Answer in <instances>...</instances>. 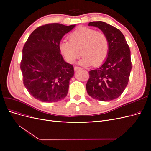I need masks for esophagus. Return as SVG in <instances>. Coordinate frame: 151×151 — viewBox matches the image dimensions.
<instances>
[{"instance_id": "34e87169", "label": "esophagus", "mask_w": 151, "mask_h": 151, "mask_svg": "<svg viewBox=\"0 0 151 151\" xmlns=\"http://www.w3.org/2000/svg\"><path fill=\"white\" fill-rule=\"evenodd\" d=\"M82 69L81 67H74V70L75 71H77V70H81Z\"/></svg>"}]
</instances>
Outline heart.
Listing matches in <instances>:
<instances>
[{
    "mask_svg": "<svg viewBox=\"0 0 151 151\" xmlns=\"http://www.w3.org/2000/svg\"><path fill=\"white\" fill-rule=\"evenodd\" d=\"M69 41L62 40L60 51L65 60L73 63L80 55L83 57L79 64L89 66L98 65L106 58L109 52L107 36L101 32L88 27H79L68 36Z\"/></svg>",
    "mask_w": 151,
    "mask_h": 151,
    "instance_id": "b5f03b06",
    "label": "heart"
}]
</instances>
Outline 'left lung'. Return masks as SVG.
I'll return each mask as SVG.
<instances>
[{
  "mask_svg": "<svg viewBox=\"0 0 151 151\" xmlns=\"http://www.w3.org/2000/svg\"><path fill=\"white\" fill-rule=\"evenodd\" d=\"M88 26L96 27L107 36L109 52L103 64L89 71L87 92L94 99L111 101L120 96L129 83L130 50L124 35L115 27L103 21L90 22Z\"/></svg>",
  "mask_w": 151,
  "mask_h": 151,
  "instance_id": "obj_1",
  "label": "left lung"
}]
</instances>
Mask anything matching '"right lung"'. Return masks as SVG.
<instances>
[{
	"label": "right lung",
	"mask_w": 151,
	"mask_h": 151,
	"mask_svg": "<svg viewBox=\"0 0 151 151\" xmlns=\"http://www.w3.org/2000/svg\"><path fill=\"white\" fill-rule=\"evenodd\" d=\"M75 26L47 24L34 30L27 40L21 69L24 85L35 99L52 103L66 97L74 70L63 60L59 46L63 36Z\"/></svg>",
	"instance_id": "right-lung-1"
}]
</instances>
